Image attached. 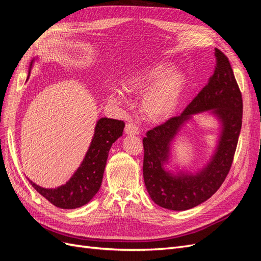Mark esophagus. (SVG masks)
Listing matches in <instances>:
<instances>
[{
	"label": "esophagus",
	"mask_w": 261,
	"mask_h": 261,
	"mask_svg": "<svg viewBox=\"0 0 261 261\" xmlns=\"http://www.w3.org/2000/svg\"><path fill=\"white\" fill-rule=\"evenodd\" d=\"M125 133L127 134V135H138L140 133V129L137 125H135L132 122H128L125 126Z\"/></svg>",
	"instance_id": "obj_1"
}]
</instances>
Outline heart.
<instances>
[{"mask_svg": "<svg viewBox=\"0 0 261 261\" xmlns=\"http://www.w3.org/2000/svg\"><path fill=\"white\" fill-rule=\"evenodd\" d=\"M129 93H144L140 111L149 121L162 122L174 113L183 98L185 82L174 66L160 62L141 69L124 83ZM117 97H115L116 99Z\"/></svg>", "mask_w": 261, "mask_h": 261, "instance_id": "1", "label": "heart"}]
</instances>
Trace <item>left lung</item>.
I'll use <instances>...</instances> for the list:
<instances>
[{"label":"left lung","mask_w":261,"mask_h":261,"mask_svg":"<svg viewBox=\"0 0 261 261\" xmlns=\"http://www.w3.org/2000/svg\"><path fill=\"white\" fill-rule=\"evenodd\" d=\"M215 57L216 66L208 84L183 113L148 130L143 139L145 185L151 199L165 209L187 210L206 201L222 185L232 167L242 127V92L226 55L216 48ZM213 108L223 121L224 132L212 162L197 176L169 175L163 163L170 140L189 115Z\"/></svg>","instance_id":"left-lung-1"}]
</instances>
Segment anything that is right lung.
I'll return each instance as SVG.
<instances>
[{
  "mask_svg": "<svg viewBox=\"0 0 261 261\" xmlns=\"http://www.w3.org/2000/svg\"><path fill=\"white\" fill-rule=\"evenodd\" d=\"M31 66V65H30ZM125 123L112 118H100L97 123L91 145L81 167L65 185L46 189L30 184L52 204L62 209H75L89 202L100 189L107 164L109 150L122 136Z\"/></svg>",
  "mask_w": 261,
  "mask_h": 261,
  "instance_id": "1",
  "label": "right lung"
}]
</instances>
